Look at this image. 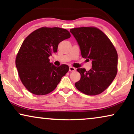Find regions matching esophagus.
<instances>
[{"instance_id":"34e87169","label":"esophagus","mask_w":134,"mask_h":134,"mask_svg":"<svg viewBox=\"0 0 134 134\" xmlns=\"http://www.w3.org/2000/svg\"><path fill=\"white\" fill-rule=\"evenodd\" d=\"M75 70H76V69L74 68V67H69V71H70V72H74V71Z\"/></svg>"}]
</instances>
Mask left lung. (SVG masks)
Instances as JSON below:
<instances>
[{
  "mask_svg": "<svg viewBox=\"0 0 134 134\" xmlns=\"http://www.w3.org/2000/svg\"><path fill=\"white\" fill-rule=\"evenodd\" d=\"M79 44L81 56L92 60V68L77 69L81 75L75 83L76 88L85 94L96 96L104 91L115 79L118 72V54L108 37L95 27L71 29Z\"/></svg>",
  "mask_w": 134,
  "mask_h": 134,
  "instance_id": "obj_1",
  "label": "left lung"
}]
</instances>
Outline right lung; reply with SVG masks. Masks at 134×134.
<instances>
[{
	"label": "right lung",
	"mask_w": 134,
	"mask_h": 134,
	"mask_svg": "<svg viewBox=\"0 0 134 134\" xmlns=\"http://www.w3.org/2000/svg\"><path fill=\"white\" fill-rule=\"evenodd\" d=\"M70 37L65 29L43 27L25 38L15 63L19 78L30 92L37 96L50 93L68 72V65L56 67L49 62V57L57 52L60 42Z\"/></svg>",
	"instance_id": "add662e5"
}]
</instances>
